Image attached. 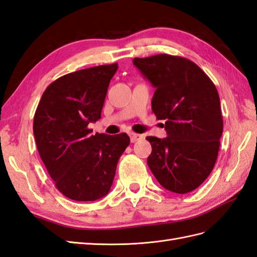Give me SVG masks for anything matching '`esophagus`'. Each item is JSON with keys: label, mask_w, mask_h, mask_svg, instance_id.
I'll return each mask as SVG.
<instances>
[{"label": "esophagus", "mask_w": 257, "mask_h": 257, "mask_svg": "<svg viewBox=\"0 0 257 257\" xmlns=\"http://www.w3.org/2000/svg\"><path fill=\"white\" fill-rule=\"evenodd\" d=\"M129 136H130V141H131V142H137V141L141 140L142 138H143V136H142V135L135 134V133H131Z\"/></svg>", "instance_id": "34e87169"}]
</instances>
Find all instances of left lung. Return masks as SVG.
<instances>
[{"label":"left lung","instance_id":"obj_1","mask_svg":"<svg viewBox=\"0 0 257 257\" xmlns=\"http://www.w3.org/2000/svg\"><path fill=\"white\" fill-rule=\"evenodd\" d=\"M134 65L156 89V118L166 120V138L147 137L152 146L148 165L162 187L191 192L212 173L218 156L223 128L218 92L205 72L185 57H136Z\"/></svg>","mask_w":257,"mask_h":257}]
</instances>
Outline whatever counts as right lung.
Wrapping results in <instances>:
<instances>
[{"mask_svg": "<svg viewBox=\"0 0 257 257\" xmlns=\"http://www.w3.org/2000/svg\"><path fill=\"white\" fill-rule=\"evenodd\" d=\"M118 64L62 76L43 92L34 118L38 152L56 189L74 201H95L113 185L117 163L129 146L127 134L90 135L101 118Z\"/></svg>", "mask_w": 257, "mask_h": 257, "instance_id": "1", "label": "right lung"}]
</instances>
